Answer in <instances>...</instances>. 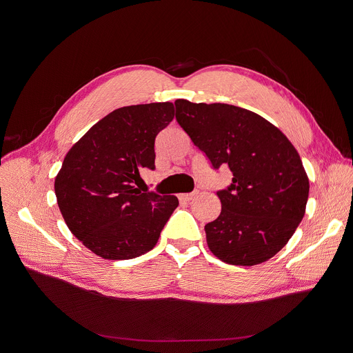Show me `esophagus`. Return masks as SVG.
I'll return each instance as SVG.
<instances>
[{
  "instance_id": "34e87169",
  "label": "esophagus",
  "mask_w": 353,
  "mask_h": 353,
  "mask_svg": "<svg viewBox=\"0 0 353 353\" xmlns=\"http://www.w3.org/2000/svg\"><path fill=\"white\" fill-rule=\"evenodd\" d=\"M196 196H197V192H194V193H184V194H180L179 199H180L181 201H190V200H193Z\"/></svg>"
}]
</instances>
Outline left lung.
<instances>
[{"label": "left lung", "mask_w": 353, "mask_h": 353, "mask_svg": "<svg viewBox=\"0 0 353 353\" xmlns=\"http://www.w3.org/2000/svg\"><path fill=\"white\" fill-rule=\"evenodd\" d=\"M176 120L213 169L233 179L219 190V217L205 226L210 252L236 266L263 263L293 236L305 216L309 180L288 137L250 110L179 99Z\"/></svg>", "instance_id": "obj_1"}]
</instances>
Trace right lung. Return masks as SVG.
Segmentation results:
<instances>
[{
	"mask_svg": "<svg viewBox=\"0 0 353 353\" xmlns=\"http://www.w3.org/2000/svg\"><path fill=\"white\" fill-rule=\"evenodd\" d=\"M173 119L169 101L121 107L70 148L54 190L65 225L92 253L125 261L156 246L179 200L136 184L144 167L154 170L156 136Z\"/></svg>",
	"mask_w": 353,
	"mask_h": 353,
	"instance_id": "obj_1",
	"label": "right lung"
}]
</instances>
